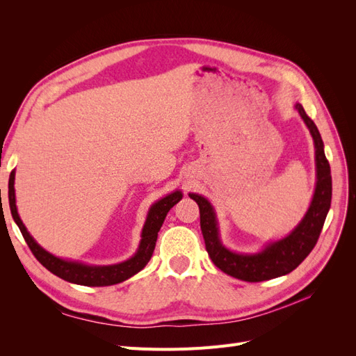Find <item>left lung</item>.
Returning <instances> with one entry per match:
<instances>
[{
	"label": "left lung",
	"instance_id": "8db88e82",
	"mask_svg": "<svg viewBox=\"0 0 356 356\" xmlns=\"http://www.w3.org/2000/svg\"><path fill=\"white\" fill-rule=\"evenodd\" d=\"M294 108L303 118L309 132L314 138L316 186L310 207L294 230L282 239L268 242L261 251L243 254L229 250L220 239L217 213L211 202L197 193H188L190 199L199 204L200 229L212 263L220 270L245 282H261L293 272L314 250L331 207V169L324 153V143L314 120L306 114L301 104L296 102Z\"/></svg>",
	"mask_w": 356,
	"mask_h": 356
}]
</instances>
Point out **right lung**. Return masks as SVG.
<instances>
[{
    "mask_svg": "<svg viewBox=\"0 0 356 356\" xmlns=\"http://www.w3.org/2000/svg\"><path fill=\"white\" fill-rule=\"evenodd\" d=\"M15 175H16V170H12L8 179L10 211H12V217L17 224L20 233H22L25 242L28 243L29 250L49 272L59 276L60 279H63V281L77 284V285H84V286L115 285L126 281L129 277H132L138 272H141L154 252L157 233L161 227V224H163L168 212L170 211L172 207H174V204H177L182 199V193L179 190H175L169 193L168 196L154 202L152 207H149L147 220L144 222V227L141 232V241H139L138 250L131 258H129V260L117 263V264H110V266H93V264H84L80 261L65 260V258H59L56 255H53L49 251H46L41 245H38L37 241L32 238L17 213Z\"/></svg>",
    "mask_w": 356,
    "mask_h": 356,
    "instance_id": "obj_1",
    "label": "right lung"
}]
</instances>
